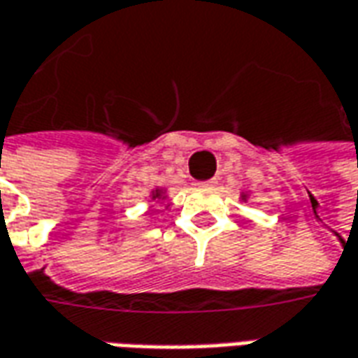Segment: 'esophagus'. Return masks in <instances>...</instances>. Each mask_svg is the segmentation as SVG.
<instances>
[{"label":"esophagus","instance_id":"34e87169","mask_svg":"<svg viewBox=\"0 0 358 358\" xmlns=\"http://www.w3.org/2000/svg\"><path fill=\"white\" fill-rule=\"evenodd\" d=\"M215 186V180H207V182H201L199 187H213Z\"/></svg>","mask_w":358,"mask_h":358}]
</instances>
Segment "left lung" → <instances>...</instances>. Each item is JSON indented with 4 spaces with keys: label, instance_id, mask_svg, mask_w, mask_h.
<instances>
[{
    "label": "left lung",
    "instance_id": "1",
    "mask_svg": "<svg viewBox=\"0 0 358 358\" xmlns=\"http://www.w3.org/2000/svg\"><path fill=\"white\" fill-rule=\"evenodd\" d=\"M240 201H242V203H248V201H250L248 192H240Z\"/></svg>",
    "mask_w": 358,
    "mask_h": 358
}]
</instances>
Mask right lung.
Instances as JSON below:
<instances>
[{
  "label": "right lung",
  "mask_w": 358,
  "mask_h": 358,
  "mask_svg": "<svg viewBox=\"0 0 358 358\" xmlns=\"http://www.w3.org/2000/svg\"><path fill=\"white\" fill-rule=\"evenodd\" d=\"M157 199H159V201H171V199H169V189L162 186L153 187V189L149 192V201H157ZM166 207H169V205H166Z\"/></svg>",
  "instance_id": "add662e5"
}]
</instances>
